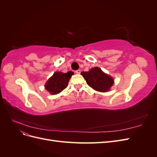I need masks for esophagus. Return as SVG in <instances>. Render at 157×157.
I'll use <instances>...</instances> for the list:
<instances>
[{"instance_id":"1","label":"esophagus","mask_w":157,"mask_h":157,"mask_svg":"<svg viewBox=\"0 0 157 157\" xmlns=\"http://www.w3.org/2000/svg\"><path fill=\"white\" fill-rule=\"evenodd\" d=\"M75 73H77V74H80V69H78V70H77L75 71Z\"/></svg>"}]
</instances>
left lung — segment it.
Wrapping results in <instances>:
<instances>
[{
	"mask_svg": "<svg viewBox=\"0 0 157 157\" xmlns=\"http://www.w3.org/2000/svg\"><path fill=\"white\" fill-rule=\"evenodd\" d=\"M88 85L99 92H105L110 89L114 83L113 78L104 73L99 67H94L89 71L81 73Z\"/></svg>",
	"mask_w": 157,
	"mask_h": 157,
	"instance_id": "obj_1",
	"label": "left lung"
}]
</instances>
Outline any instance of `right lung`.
Instances as JSON below:
<instances>
[{
  "label": "right lung",
  "instance_id": "obj_1",
  "mask_svg": "<svg viewBox=\"0 0 157 157\" xmlns=\"http://www.w3.org/2000/svg\"><path fill=\"white\" fill-rule=\"evenodd\" d=\"M73 74V71H68L67 73L61 72L54 73L45 85L46 90L52 94H57L61 92L67 87L70 78Z\"/></svg>",
  "mask_w": 157,
  "mask_h": 157
}]
</instances>
